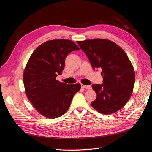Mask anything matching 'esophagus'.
<instances>
[{"mask_svg":"<svg viewBox=\"0 0 152 152\" xmlns=\"http://www.w3.org/2000/svg\"><path fill=\"white\" fill-rule=\"evenodd\" d=\"M81 86H82V88H83V89H87V90H90V89L91 88V85L86 86V85H84L82 84Z\"/></svg>","mask_w":152,"mask_h":152,"instance_id":"obj_1","label":"esophagus"}]
</instances>
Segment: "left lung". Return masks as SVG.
Returning a JSON list of instances; mask_svg holds the SVG:
<instances>
[{"label": "left lung", "instance_id": "1", "mask_svg": "<svg viewBox=\"0 0 152 152\" xmlns=\"http://www.w3.org/2000/svg\"><path fill=\"white\" fill-rule=\"evenodd\" d=\"M93 69H102L103 84L92 85L97 94L91 102L99 113L110 115L120 110L129 101L135 83V72L126 53L115 42L102 39L77 41Z\"/></svg>", "mask_w": 152, "mask_h": 152}]
</instances>
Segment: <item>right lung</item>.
I'll return each instance as SVG.
<instances>
[{"instance_id":"1","label":"right lung","mask_w":152,"mask_h":152,"mask_svg":"<svg viewBox=\"0 0 152 152\" xmlns=\"http://www.w3.org/2000/svg\"><path fill=\"white\" fill-rule=\"evenodd\" d=\"M79 50L72 40H51L35 49L27 62L23 73L25 93L43 117L54 119L64 115L81 88L79 83L67 85L56 79L64 70L66 56Z\"/></svg>"}]
</instances>
